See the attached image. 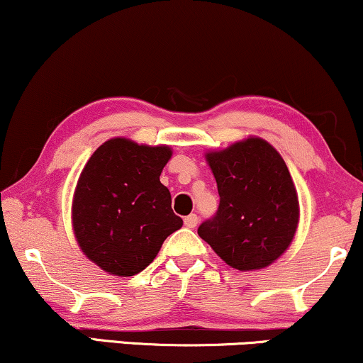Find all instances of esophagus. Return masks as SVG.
<instances>
[{"instance_id":"34e87169","label":"esophagus","mask_w":363,"mask_h":363,"mask_svg":"<svg viewBox=\"0 0 363 363\" xmlns=\"http://www.w3.org/2000/svg\"><path fill=\"white\" fill-rule=\"evenodd\" d=\"M196 223H199V217H196L195 213H190V216L185 217V225L189 227V229H194V227H196Z\"/></svg>"}]
</instances>
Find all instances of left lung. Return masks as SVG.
Here are the masks:
<instances>
[{"label":"left lung","instance_id":"left-lung-1","mask_svg":"<svg viewBox=\"0 0 363 363\" xmlns=\"http://www.w3.org/2000/svg\"><path fill=\"white\" fill-rule=\"evenodd\" d=\"M217 182V213L200 223L199 235L239 271L276 261L296 234L298 194L284 160L261 138L237 141L205 155Z\"/></svg>","mask_w":363,"mask_h":363}]
</instances>
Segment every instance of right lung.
Masks as SVG:
<instances>
[{
    "label": "right lung",
    "instance_id": "right-lung-1",
    "mask_svg": "<svg viewBox=\"0 0 363 363\" xmlns=\"http://www.w3.org/2000/svg\"><path fill=\"white\" fill-rule=\"evenodd\" d=\"M168 146L113 138L94 151L80 173L72 203L79 247L101 269L134 276L150 266L164 239L183 225L160 182Z\"/></svg>",
    "mask_w": 363,
    "mask_h": 363
}]
</instances>
